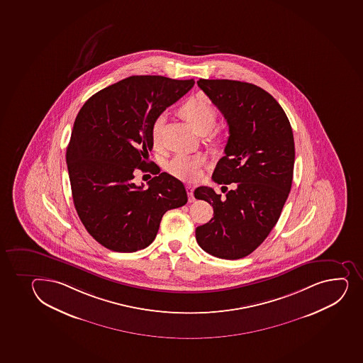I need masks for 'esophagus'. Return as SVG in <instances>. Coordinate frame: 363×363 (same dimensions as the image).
I'll return each instance as SVG.
<instances>
[{
	"label": "esophagus",
	"instance_id": "1",
	"mask_svg": "<svg viewBox=\"0 0 363 363\" xmlns=\"http://www.w3.org/2000/svg\"><path fill=\"white\" fill-rule=\"evenodd\" d=\"M186 191H187L188 201L194 202V188L191 187V186H187V188H186Z\"/></svg>",
	"mask_w": 363,
	"mask_h": 363
}]
</instances>
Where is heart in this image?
I'll list each match as a JSON object with an SVG mask.
<instances>
[{"mask_svg": "<svg viewBox=\"0 0 363 363\" xmlns=\"http://www.w3.org/2000/svg\"><path fill=\"white\" fill-rule=\"evenodd\" d=\"M181 114L193 125V128L198 132L205 131V130L210 131L216 120V114L212 106L203 97H191L187 102H184V106L181 107ZM164 121V113L158 114L153 120L151 135L155 144L160 143ZM205 164L206 157L203 155L177 153L172 161L169 162L168 170L177 179L193 182L200 179L201 168Z\"/></svg>", "mask_w": 363, "mask_h": 363, "instance_id": "b5f03b06", "label": "heart"}]
</instances>
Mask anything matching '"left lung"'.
Masks as SVG:
<instances>
[{"label":"left lung","mask_w":363,"mask_h":363,"mask_svg":"<svg viewBox=\"0 0 363 363\" xmlns=\"http://www.w3.org/2000/svg\"><path fill=\"white\" fill-rule=\"evenodd\" d=\"M198 86L223 113L230 133L212 179L235 188L225 199L210 187L195 189V198L213 207V218L195 230L196 242L212 256L238 259L257 249L280 218L293 179V131L279 102L259 86L203 79Z\"/></svg>","instance_id":"obj_1"}]
</instances>
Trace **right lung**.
<instances>
[{
    "mask_svg": "<svg viewBox=\"0 0 363 363\" xmlns=\"http://www.w3.org/2000/svg\"><path fill=\"white\" fill-rule=\"evenodd\" d=\"M194 79L131 76L97 91L76 116L67 149L74 205L94 240L135 252L156 238L167 211L187 203L184 184L146 165L155 118L194 86ZM135 168L158 173L144 190Z\"/></svg>",
    "mask_w": 363,
    "mask_h": 363,
    "instance_id": "right-lung-1",
    "label": "right lung"
}]
</instances>
